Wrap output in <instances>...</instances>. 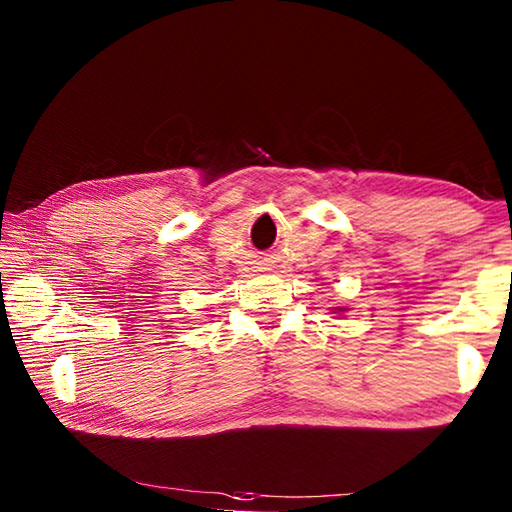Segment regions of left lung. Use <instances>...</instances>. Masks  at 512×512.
<instances>
[{"mask_svg":"<svg viewBox=\"0 0 512 512\" xmlns=\"http://www.w3.org/2000/svg\"><path fill=\"white\" fill-rule=\"evenodd\" d=\"M336 311H345V309H341V307H336Z\"/></svg>","mask_w":512,"mask_h":512,"instance_id":"left-lung-1","label":"left lung"}]
</instances>
